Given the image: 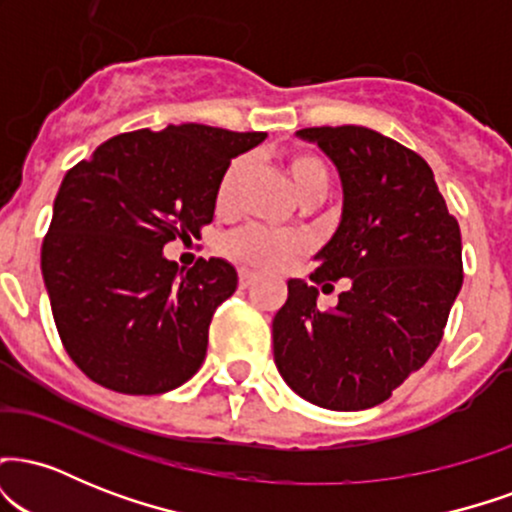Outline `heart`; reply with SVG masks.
I'll use <instances>...</instances> for the list:
<instances>
[{
  "instance_id": "heart-1",
  "label": "heart",
  "mask_w": 512,
  "mask_h": 512,
  "mask_svg": "<svg viewBox=\"0 0 512 512\" xmlns=\"http://www.w3.org/2000/svg\"><path fill=\"white\" fill-rule=\"evenodd\" d=\"M257 245H264V243H257Z\"/></svg>"
}]
</instances>
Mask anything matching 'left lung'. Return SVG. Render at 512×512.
I'll use <instances>...</instances> for the list:
<instances>
[{"instance_id":"8db88e82","label":"left lung","mask_w":512,"mask_h":512,"mask_svg":"<svg viewBox=\"0 0 512 512\" xmlns=\"http://www.w3.org/2000/svg\"><path fill=\"white\" fill-rule=\"evenodd\" d=\"M255 146L252 132L195 122L137 129L64 175L40 269L64 351L93 383L163 395L202 366L236 267L221 257L173 262L163 248L199 238L231 161Z\"/></svg>"}]
</instances>
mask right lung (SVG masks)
<instances>
[{
  "label": "right lung",
  "instance_id": "right-lung-1",
  "mask_svg": "<svg viewBox=\"0 0 512 512\" xmlns=\"http://www.w3.org/2000/svg\"><path fill=\"white\" fill-rule=\"evenodd\" d=\"M337 168L339 223L310 279L272 322L274 363L296 395L361 411L431 358L462 289L460 226L421 156L368 127H310Z\"/></svg>",
  "mask_w": 512,
  "mask_h": 512
}]
</instances>
